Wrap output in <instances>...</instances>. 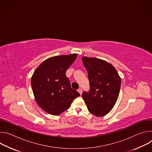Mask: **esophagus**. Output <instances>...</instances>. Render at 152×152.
<instances>
[{"label":"esophagus","mask_w":152,"mask_h":152,"mask_svg":"<svg viewBox=\"0 0 152 152\" xmlns=\"http://www.w3.org/2000/svg\"><path fill=\"white\" fill-rule=\"evenodd\" d=\"M77 91L80 93V94L81 95L82 94V90L81 89V88H79L78 90H77Z\"/></svg>","instance_id":"1"}]
</instances>
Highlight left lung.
Instances as JSON below:
<instances>
[{
  "instance_id": "left-lung-1",
  "label": "left lung",
  "mask_w": 152,
  "mask_h": 152,
  "mask_svg": "<svg viewBox=\"0 0 152 152\" xmlns=\"http://www.w3.org/2000/svg\"><path fill=\"white\" fill-rule=\"evenodd\" d=\"M88 72L90 91H83L82 98L90 113L102 117L114 106L120 90L121 78L113 65L96 58L83 56Z\"/></svg>"
}]
</instances>
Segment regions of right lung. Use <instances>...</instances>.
<instances>
[{
  "label": "right lung",
  "mask_w": 152,
  "mask_h": 152,
  "mask_svg": "<svg viewBox=\"0 0 152 152\" xmlns=\"http://www.w3.org/2000/svg\"><path fill=\"white\" fill-rule=\"evenodd\" d=\"M77 54L49 58L37 68L31 78L35 100L46 113L58 115L70 107L80 94L71 87L66 72Z\"/></svg>",
  "instance_id": "1"
}]
</instances>
